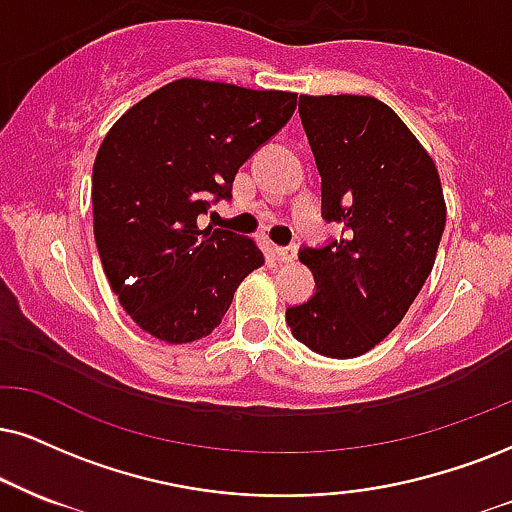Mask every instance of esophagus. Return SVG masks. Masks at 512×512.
<instances>
[{
    "label": "esophagus",
    "mask_w": 512,
    "mask_h": 512,
    "mask_svg": "<svg viewBox=\"0 0 512 512\" xmlns=\"http://www.w3.org/2000/svg\"><path fill=\"white\" fill-rule=\"evenodd\" d=\"M273 256L280 263H292L296 258V246H273Z\"/></svg>",
    "instance_id": "34e87169"
}]
</instances>
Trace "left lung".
Returning a JSON list of instances; mask_svg holds the SVG:
<instances>
[{
	"mask_svg": "<svg viewBox=\"0 0 512 512\" xmlns=\"http://www.w3.org/2000/svg\"><path fill=\"white\" fill-rule=\"evenodd\" d=\"M299 113L323 178L325 218L344 237L301 249L315 294L287 308L301 344L356 358L401 323L432 273L446 201L432 156L375 97L301 94Z\"/></svg>",
	"mask_w": 512,
	"mask_h": 512,
	"instance_id": "left-lung-1",
	"label": "left lung"
}]
</instances>
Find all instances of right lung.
<instances>
[{"label":"right lung","instance_id":"1","mask_svg":"<svg viewBox=\"0 0 512 512\" xmlns=\"http://www.w3.org/2000/svg\"><path fill=\"white\" fill-rule=\"evenodd\" d=\"M296 94L180 78L111 125L92 168L94 242L125 313L166 344L208 337L266 263L251 237L199 230L242 163L285 125Z\"/></svg>","mask_w":512,"mask_h":512}]
</instances>
